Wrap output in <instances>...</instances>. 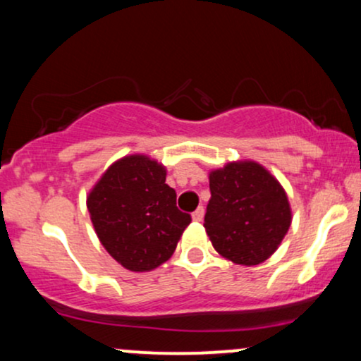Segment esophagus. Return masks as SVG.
<instances>
[{
	"instance_id": "1",
	"label": "esophagus",
	"mask_w": 361,
	"mask_h": 361,
	"mask_svg": "<svg viewBox=\"0 0 361 361\" xmlns=\"http://www.w3.org/2000/svg\"><path fill=\"white\" fill-rule=\"evenodd\" d=\"M204 214H205L204 207H198V209L195 210V212L192 214V219H193L195 222H200V221H204Z\"/></svg>"
}]
</instances>
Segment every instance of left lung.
Instances as JSON below:
<instances>
[{
	"label": "left lung",
	"mask_w": 361,
	"mask_h": 361,
	"mask_svg": "<svg viewBox=\"0 0 361 361\" xmlns=\"http://www.w3.org/2000/svg\"><path fill=\"white\" fill-rule=\"evenodd\" d=\"M204 227L219 255L252 267L279 250L292 224L280 181L256 161H233L209 173Z\"/></svg>",
	"instance_id": "8db88e82"
}]
</instances>
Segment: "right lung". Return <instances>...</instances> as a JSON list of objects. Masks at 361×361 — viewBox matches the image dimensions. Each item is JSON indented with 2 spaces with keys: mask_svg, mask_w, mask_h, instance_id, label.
<instances>
[{
  "mask_svg": "<svg viewBox=\"0 0 361 361\" xmlns=\"http://www.w3.org/2000/svg\"><path fill=\"white\" fill-rule=\"evenodd\" d=\"M86 207L103 247L130 271H151L171 258L192 222L178 210L166 168L146 154L110 164L90 190Z\"/></svg>",
  "mask_w": 361,
  "mask_h": 361,
  "instance_id": "obj_1",
  "label": "right lung"
}]
</instances>
